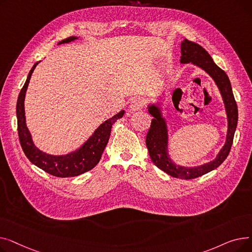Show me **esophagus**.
<instances>
[{"mask_svg": "<svg viewBox=\"0 0 252 252\" xmlns=\"http://www.w3.org/2000/svg\"><path fill=\"white\" fill-rule=\"evenodd\" d=\"M144 104H145L144 99H142L140 97H136V98L131 100L130 103H129V110L131 112H135V111L141 109L144 106Z\"/></svg>", "mask_w": 252, "mask_h": 252, "instance_id": "obj_1", "label": "esophagus"}]
</instances>
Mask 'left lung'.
<instances>
[{
    "label": "left lung",
    "instance_id": "obj_1",
    "mask_svg": "<svg viewBox=\"0 0 252 252\" xmlns=\"http://www.w3.org/2000/svg\"><path fill=\"white\" fill-rule=\"evenodd\" d=\"M181 51L182 56L180 62L182 64H192L205 71L213 78L221 96L228 123L226 142L215 159L195 166L180 165L171 159L169 154V129L166 116L163 112L162 100L158 99L147 105L148 112L153 116L146 136V145L151 160L158 168H160L171 177L190 180L201 177L216 169L226 159L230 153L237 127L238 108L228 75L215 63L208 52L199 44L188 41L187 38H184L181 43Z\"/></svg>",
    "mask_w": 252,
    "mask_h": 252
}]
</instances>
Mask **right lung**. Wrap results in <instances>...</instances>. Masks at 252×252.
I'll return each mask as SVG.
<instances>
[{"label": "right lung", "mask_w": 252, "mask_h": 252, "mask_svg": "<svg viewBox=\"0 0 252 252\" xmlns=\"http://www.w3.org/2000/svg\"><path fill=\"white\" fill-rule=\"evenodd\" d=\"M79 36H69L64 38L58 43L60 44H68L70 42H74L78 39ZM41 62L38 61L33 64L32 68L31 69L28 78H26L25 84L21 89L19 96L17 99L16 105V115H17V126H18V135L19 141L23 152L26 157L29 158L30 161L36 165L37 167L42 168L46 173L53 175L59 178H68L79 176L86 171L94 168L101 159L102 153L108 143L112 124L117 118L124 116L126 111L123 109L108 118L107 121L102 123L93 133L90 138L84 142L81 147L70 151L66 154L54 155L49 154L42 150H39L33 142L32 136L26 125L25 117V109H24V100L25 94L28 91V87L31 81L32 74L36 67V65Z\"/></svg>", "instance_id": "obj_1"}]
</instances>
